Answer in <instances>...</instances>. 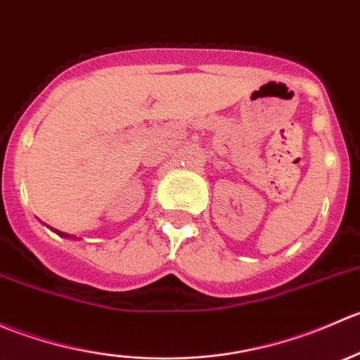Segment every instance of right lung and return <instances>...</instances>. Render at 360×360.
I'll return each mask as SVG.
<instances>
[{"instance_id": "add662e5", "label": "right lung", "mask_w": 360, "mask_h": 360, "mask_svg": "<svg viewBox=\"0 0 360 360\" xmlns=\"http://www.w3.org/2000/svg\"><path fill=\"white\" fill-rule=\"evenodd\" d=\"M57 233H59V235H60V237H68V235H64V233H63V231H57Z\"/></svg>"}]
</instances>
